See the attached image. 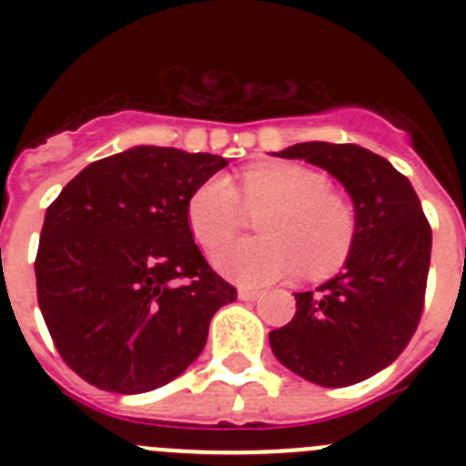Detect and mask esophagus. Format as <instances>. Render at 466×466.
<instances>
[{"label": "esophagus", "instance_id": "obj_1", "mask_svg": "<svg viewBox=\"0 0 466 466\" xmlns=\"http://www.w3.org/2000/svg\"><path fill=\"white\" fill-rule=\"evenodd\" d=\"M238 296H240V300H257V299H261V291L247 289V287H242V289H238Z\"/></svg>", "mask_w": 466, "mask_h": 466}]
</instances>
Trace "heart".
<instances>
[{
  "instance_id": "obj_1",
  "label": "heart",
  "mask_w": 466,
  "mask_h": 466,
  "mask_svg": "<svg viewBox=\"0 0 466 466\" xmlns=\"http://www.w3.org/2000/svg\"><path fill=\"white\" fill-rule=\"evenodd\" d=\"M245 207L267 209L258 222L264 238L225 246L241 228ZM187 219L205 249L225 246L212 254L214 268L245 287H266L300 270L312 279L329 278L348 261L357 238L348 198L329 188L322 172L287 160L247 167L240 193L228 177H209L188 198Z\"/></svg>"
}]
</instances>
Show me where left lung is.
<instances>
[{"label": "left lung", "mask_w": 466, "mask_h": 466, "mask_svg": "<svg viewBox=\"0 0 466 466\" xmlns=\"http://www.w3.org/2000/svg\"><path fill=\"white\" fill-rule=\"evenodd\" d=\"M275 156L336 177L355 205L357 238L343 270L319 294H296L294 319L270 331V350L315 385H355L392 364L418 329L430 221L409 179L360 144L303 142Z\"/></svg>", "instance_id": "1"}]
</instances>
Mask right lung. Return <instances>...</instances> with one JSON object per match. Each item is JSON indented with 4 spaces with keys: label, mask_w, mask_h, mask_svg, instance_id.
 <instances>
[{
    "label": "right lung",
    "mask_w": 466,
    "mask_h": 466,
    "mask_svg": "<svg viewBox=\"0 0 466 466\" xmlns=\"http://www.w3.org/2000/svg\"><path fill=\"white\" fill-rule=\"evenodd\" d=\"M228 166L133 147L95 160L48 205L36 299L65 364L118 394L167 385L198 360L214 312L238 299L193 242L187 203Z\"/></svg>",
    "instance_id": "right-lung-1"
}]
</instances>
